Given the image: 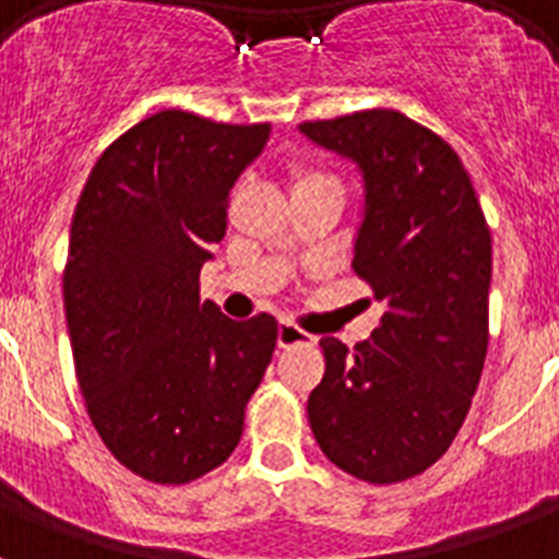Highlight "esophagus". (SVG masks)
I'll return each instance as SVG.
<instances>
[{
    "mask_svg": "<svg viewBox=\"0 0 559 559\" xmlns=\"http://www.w3.org/2000/svg\"><path fill=\"white\" fill-rule=\"evenodd\" d=\"M307 340H310V336H307L305 331H298L296 324H289V322L278 324V348H293V345H301V342Z\"/></svg>",
    "mask_w": 559,
    "mask_h": 559,
    "instance_id": "1",
    "label": "esophagus"
}]
</instances>
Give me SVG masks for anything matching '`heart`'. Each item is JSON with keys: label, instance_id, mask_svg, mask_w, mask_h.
<instances>
[{"label": "heart", "instance_id": "heart-1", "mask_svg": "<svg viewBox=\"0 0 559 559\" xmlns=\"http://www.w3.org/2000/svg\"><path fill=\"white\" fill-rule=\"evenodd\" d=\"M313 186H336V179L322 174V170H298L296 177H293V191H301V188Z\"/></svg>", "mask_w": 559, "mask_h": 559}]
</instances>
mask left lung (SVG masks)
Masks as SVG:
<instances>
[{"label": "left lung", "instance_id": "1", "mask_svg": "<svg viewBox=\"0 0 559 559\" xmlns=\"http://www.w3.org/2000/svg\"><path fill=\"white\" fill-rule=\"evenodd\" d=\"M298 133L357 165L354 272L382 301L371 340L333 336L307 400L322 452L371 485L424 473L450 450L487 354L490 228L459 153L394 109L305 121Z\"/></svg>", "mask_w": 559, "mask_h": 559}]
</instances>
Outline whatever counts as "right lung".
<instances>
[{"label": "right lung", "instance_id": "1", "mask_svg": "<svg viewBox=\"0 0 559 559\" xmlns=\"http://www.w3.org/2000/svg\"><path fill=\"white\" fill-rule=\"evenodd\" d=\"M270 130L156 112L109 144L74 209L63 305L81 394L107 450L156 485L235 452L275 350L272 316L235 322L200 301L228 191Z\"/></svg>", "mask_w": 559, "mask_h": 559}]
</instances>
